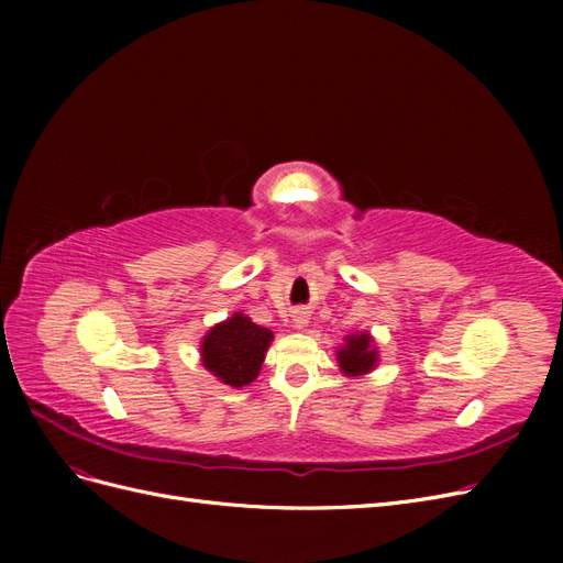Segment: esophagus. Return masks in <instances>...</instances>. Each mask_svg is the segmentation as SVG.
Returning <instances> with one entry per match:
<instances>
[{
    "mask_svg": "<svg viewBox=\"0 0 563 563\" xmlns=\"http://www.w3.org/2000/svg\"><path fill=\"white\" fill-rule=\"evenodd\" d=\"M308 319H310L308 312H305V310H296V312H294V327H296V329H302L305 323H308Z\"/></svg>",
    "mask_w": 563,
    "mask_h": 563,
    "instance_id": "obj_1",
    "label": "esophagus"
}]
</instances>
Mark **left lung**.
Listing matches in <instances>:
<instances>
[{
	"label": "left lung",
	"instance_id": "left-lung-1",
	"mask_svg": "<svg viewBox=\"0 0 563 563\" xmlns=\"http://www.w3.org/2000/svg\"><path fill=\"white\" fill-rule=\"evenodd\" d=\"M378 362V354L371 345V335H350L347 345L343 350H338V364L343 368L347 376H362V373H368Z\"/></svg>",
	"mask_w": 563,
	"mask_h": 563
}]
</instances>
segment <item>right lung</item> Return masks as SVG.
<instances>
[{"instance_id": "obj_1", "label": "right lung", "mask_w": 563, "mask_h": 563, "mask_svg": "<svg viewBox=\"0 0 563 563\" xmlns=\"http://www.w3.org/2000/svg\"><path fill=\"white\" fill-rule=\"evenodd\" d=\"M272 331L244 314L213 327L201 343V362L225 385L242 387L255 380L263 366Z\"/></svg>"}]
</instances>
